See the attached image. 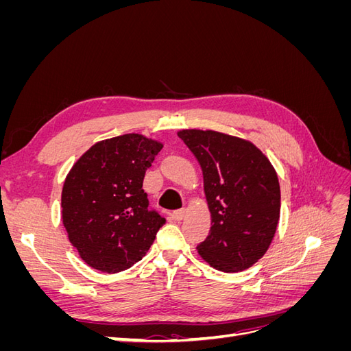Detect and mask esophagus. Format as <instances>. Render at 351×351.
<instances>
[{"label": "esophagus", "instance_id": "1", "mask_svg": "<svg viewBox=\"0 0 351 351\" xmlns=\"http://www.w3.org/2000/svg\"><path fill=\"white\" fill-rule=\"evenodd\" d=\"M186 214H187L186 209H178V210L171 212V218H173L174 221H182V219L186 217Z\"/></svg>", "mask_w": 351, "mask_h": 351}]
</instances>
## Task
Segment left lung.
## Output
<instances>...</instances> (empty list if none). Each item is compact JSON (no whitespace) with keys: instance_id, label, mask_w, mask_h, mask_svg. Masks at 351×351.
Returning <instances> with one entry per match:
<instances>
[{"instance_id":"8db88e82","label":"left lung","mask_w":351,"mask_h":351,"mask_svg":"<svg viewBox=\"0 0 351 351\" xmlns=\"http://www.w3.org/2000/svg\"><path fill=\"white\" fill-rule=\"evenodd\" d=\"M204 173L210 231L199 256L222 272H239L269 249L281 210L278 176L256 145L215 130L177 132Z\"/></svg>"}]
</instances>
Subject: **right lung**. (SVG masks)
Segmentation results:
<instances>
[{
	"mask_svg": "<svg viewBox=\"0 0 351 351\" xmlns=\"http://www.w3.org/2000/svg\"><path fill=\"white\" fill-rule=\"evenodd\" d=\"M162 143L127 133L92 145L69 171L61 218L82 261L115 274L141 261L165 218L151 210L143 177Z\"/></svg>",
	"mask_w": 351,
	"mask_h": 351,
	"instance_id": "1",
	"label": "right lung"
}]
</instances>
